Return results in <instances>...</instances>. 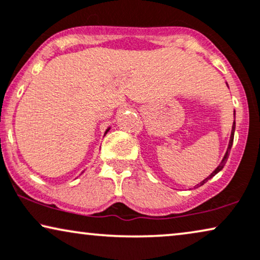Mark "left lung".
I'll use <instances>...</instances> for the list:
<instances>
[{"mask_svg":"<svg viewBox=\"0 0 260 260\" xmlns=\"http://www.w3.org/2000/svg\"><path fill=\"white\" fill-rule=\"evenodd\" d=\"M234 115H235V112H234ZM234 131H235V120H234V122H233V127H232V133H231V139H230V144H228V147H227V151H226V154H224V157H223V159L222 160H221V162H220V165L217 166V168L215 169V171H213V174H210L208 177H207L206 179H203L202 182L200 183V184H197L196 186H201V185H203L205 184V183H207L209 181L210 178L212 177H214V176H215L217 172L219 171H221L223 169V166H224V164H226V161H227V159H228V155H230V152H231V148H232V145H233V139H234Z\"/></svg>","mask_w":260,"mask_h":260,"instance_id":"1","label":"left lung"}]
</instances>
